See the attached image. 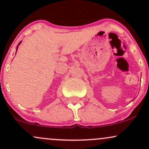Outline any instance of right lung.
Returning <instances> with one entry per match:
<instances>
[{
  "label": "right lung",
  "instance_id": "add662e5",
  "mask_svg": "<svg viewBox=\"0 0 149 149\" xmlns=\"http://www.w3.org/2000/svg\"><path fill=\"white\" fill-rule=\"evenodd\" d=\"M20 43H21V42H19V44H18V45H17V48H18V46H19V44H20Z\"/></svg>",
  "mask_w": 149,
  "mask_h": 149
}]
</instances>
